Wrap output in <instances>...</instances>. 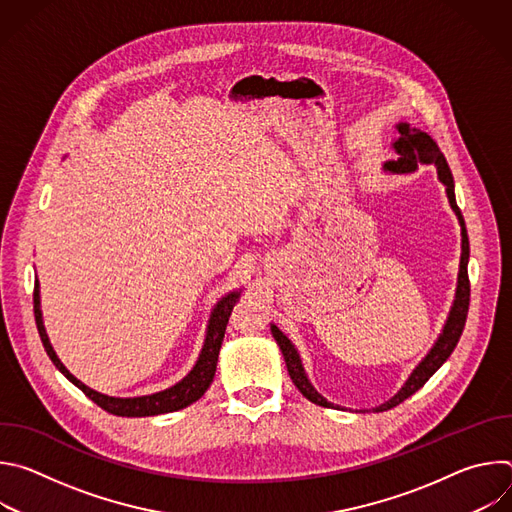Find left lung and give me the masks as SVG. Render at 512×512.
Segmentation results:
<instances>
[{"instance_id": "1", "label": "left lung", "mask_w": 512, "mask_h": 512, "mask_svg": "<svg viewBox=\"0 0 512 512\" xmlns=\"http://www.w3.org/2000/svg\"><path fill=\"white\" fill-rule=\"evenodd\" d=\"M397 137L393 139V150L397 154L395 160L385 162L383 170L389 174H411L415 172L419 166H435L437 170V180H440L446 186V194H448V202L454 210V214L458 216L460 223V235H462V255H460V271H458V283H456V296L452 302V308L448 312L446 324L437 336V340L433 342V346L429 348V352L421 358V362L413 369V373L407 377V381L403 383V387L385 403H381L379 407H375L373 411H387L397 407L399 403H403L407 397H411L415 391H419L429 377L442 367V364L450 358V354L454 352L464 324H466V316H468V306H470V281H468V259H470V241H468V231H466V223L464 216L456 204V192H454V176L450 172V166L444 158V154L437 148V143L421 129L411 127L409 123H397ZM271 334L283 354L287 373L294 381V385L298 387V391L312 403L320 405V407H328V409H340V405L330 403L326 397H322L316 387L310 383L306 369L302 364V356L298 352V348L291 342L275 324H271Z\"/></svg>"}]
</instances>
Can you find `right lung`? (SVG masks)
I'll use <instances>...</instances> for the list:
<instances>
[{
    "label": "right lung",
    "instance_id": "obj_1",
    "mask_svg": "<svg viewBox=\"0 0 512 512\" xmlns=\"http://www.w3.org/2000/svg\"><path fill=\"white\" fill-rule=\"evenodd\" d=\"M239 298H241V289L229 291V294L218 300L216 306L212 308L208 324H206L202 350L198 354V360L194 362V367L190 369V373L182 381H178L176 385H172L164 391H158V393H152V395H141V397H109V395H103V393L87 387L83 381H79L75 375H72L64 367L60 358L56 356V352L50 344V338L46 334V328H44L42 310H40V283H38V279L34 283V316H36L38 334H40V340L44 344L46 354L54 362V367L72 385L79 387L91 401H95L107 413H113V415H119V417H150V415H162V413H172V411L184 409V407L192 405L194 401H198L206 393V389L210 387V383L214 379L216 360H218V352H221V344H223V338H225L229 316H231L235 304L239 302Z\"/></svg>",
    "mask_w": 512,
    "mask_h": 512
}]
</instances>
